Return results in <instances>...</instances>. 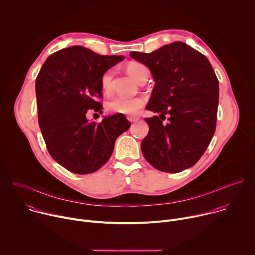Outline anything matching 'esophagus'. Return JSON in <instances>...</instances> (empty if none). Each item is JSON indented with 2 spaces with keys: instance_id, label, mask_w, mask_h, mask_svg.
I'll use <instances>...</instances> for the list:
<instances>
[{
  "instance_id": "1",
  "label": "esophagus",
  "mask_w": 255,
  "mask_h": 255,
  "mask_svg": "<svg viewBox=\"0 0 255 255\" xmlns=\"http://www.w3.org/2000/svg\"><path fill=\"white\" fill-rule=\"evenodd\" d=\"M127 119L130 121V122H136L139 120V117L138 116H134V115H130L127 117Z\"/></svg>"
}]
</instances>
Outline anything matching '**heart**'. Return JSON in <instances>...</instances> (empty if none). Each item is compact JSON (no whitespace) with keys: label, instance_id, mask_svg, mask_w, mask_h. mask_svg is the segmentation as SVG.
I'll use <instances>...</instances> for the list:
<instances>
[{"label":"heart","instance_id":"heart-1","mask_svg":"<svg viewBox=\"0 0 255 255\" xmlns=\"http://www.w3.org/2000/svg\"><path fill=\"white\" fill-rule=\"evenodd\" d=\"M144 65L140 63L131 62L127 65L126 70L128 72V75L136 81L140 69H142ZM112 76H113L112 70H108L103 75L101 84L104 91H109V89H110ZM144 104H145V99L142 97L117 96L107 103V109L110 112L115 114L134 115L144 106Z\"/></svg>","mask_w":255,"mask_h":255}]
</instances>
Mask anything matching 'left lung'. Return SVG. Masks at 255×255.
<instances>
[{"label": "left lung", "instance_id": "8db88e82", "mask_svg": "<svg viewBox=\"0 0 255 255\" xmlns=\"http://www.w3.org/2000/svg\"><path fill=\"white\" fill-rule=\"evenodd\" d=\"M146 65L155 82L146 110L168 115L145 118L149 132L141 142L142 153L153 167L179 172L202 157L216 130L219 82L208 58L176 41L151 53L130 52Z\"/></svg>", "mask_w": 255, "mask_h": 255}]
</instances>
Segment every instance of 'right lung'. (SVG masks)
<instances>
[{"label": "right lung", "instance_id": "right-lung-1", "mask_svg": "<svg viewBox=\"0 0 255 255\" xmlns=\"http://www.w3.org/2000/svg\"><path fill=\"white\" fill-rule=\"evenodd\" d=\"M123 55H100L84 46L51 54L36 79L38 123L51 157L67 170L92 173L111 157L116 139L131 123L122 114L90 122L87 113H103L101 80Z\"/></svg>", "mask_w": 255, "mask_h": 255}]
</instances>
